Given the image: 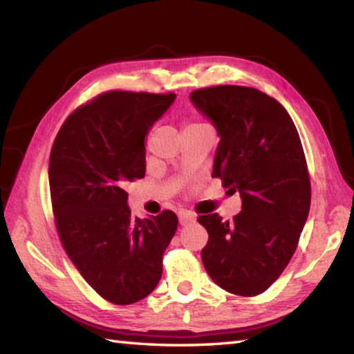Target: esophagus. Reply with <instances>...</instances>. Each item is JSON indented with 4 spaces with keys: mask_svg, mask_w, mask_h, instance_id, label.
I'll return each mask as SVG.
<instances>
[{
    "mask_svg": "<svg viewBox=\"0 0 354 354\" xmlns=\"http://www.w3.org/2000/svg\"><path fill=\"white\" fill-rule=\"evenodd\" d=\"M178 216H179V224H181V226H187V224L194 223L196 220L195 215L190 214V212H179Z\"/></svg>",
    "mask_w": 354,
    "mask_h": 354,
    "instance_id": "obj_1",
    "label": "esophagus"
}]
</instances>
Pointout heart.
Instances as JSON below:
<instances>
[{"label": "heart", "mask_w": 354, "mask_h": 354, "mask_svg": "<svg viewBox=\"0 0 354 354\" xmlns=\"http://www.w3.org/2000/svg\"><path fill=\"white\" fill-rule=\"evenodd\" d=\"M195 125H199V124H192V125H189V127H195ZM189 127H187V128H189Z\"/></svg>", "instance_id": "obj_1"}]
</instances>
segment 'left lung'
Instances as JSON below:
<instances>
[{
	"label": "left lung",
	"instance_id": "8db88e82",
	"mask_svg": "<svg viewBox=\"0 0 354 354\" xmlns=\"http://www.w3.org/2000/svg\"><path fill=\"white\" fill-rule=\"evenodd\" d=\"M190 102L220 138L212 176L241 198L234 221L218 214L198 218L209 234L203 265L227 292L261 294L291 260L310 212L311 185L297 128L277 100L254 88H203Z\"/></svg>",
	"mask_w": 354,
	"mask_h": 354
}]
</instances>
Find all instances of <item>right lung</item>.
Segmentation results:
<instances>
[{
  "instance_id": "1",
  "label": "right lung",
  "mask_w": 354,
  "mask_h": 354,
  "mask_svg": "<svg viewBox=\"0 0 354 354\" xmlns=\"http://www.w3.org/2000/svg\"><path fill=\"white\" fill-rule=\"evenodd\" d=\"M175 94L110 91L74 111L49 158L57 230L69 259L95 292L115 305L147 297L162 275L178 227L175 212L139 220L127 185L145 175V138Z\"/></svg>"
}]
</instances>
